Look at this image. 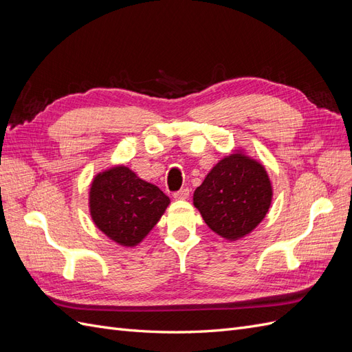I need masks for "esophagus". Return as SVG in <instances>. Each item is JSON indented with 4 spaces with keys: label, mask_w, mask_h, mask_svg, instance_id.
<instances>
[{
    "label": "esophagus",
    "mask_w": 352,
    "mask_h": 352,
    "mask_svg": "<svg viewBox=\"0 0 352 352\" xmlns=\"http://www.w3.org/2000/svg\"><path fill=\"white\" fill-rule=\"evenodd\" d=\"M189 189L188 188H184V189H180V190H177V192H175L173 194V198L175 199H188L189 198Z\"/></svg>",
    "instance_id": "34e87169"
}]
</instances>
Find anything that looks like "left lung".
Returning a JSON list of instances; mask_svg holds the SVG:
<instances>
[{"mask_svg":"<svg viewBox=\"0 0 352 352\" xmlns=\"http://www.w3.org/2000/svg\"><path fill=\"white\" fill-rule=\"evenodd\" d=\"M272 199L267 170L241 148L212 166L194 192V206L207 226L226 241L250 235L269 212Z\"/></svg>","mask_w":352,"mask_h":352,"instance_id":"left-lung-1","label":"left lung"}]
</instances>
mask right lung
Masks as SVG:
<instances>
[{
    "label": "right lung",
    "instance_id": "right-lung-1",
    "mask_svg": "<svg viewBox=\"0 0 352 352\" xmlns=\"http://www.w3.org/2000/svg\"><path fill=\"white\" fill-rule=\"evenodd\" d=\"M170 198L126 166L95 175L89 188V214L105 236L126 248L141 243L164 214Z\"/></svg>",
    "mask_w": 352,
    "mask_h": 352
}]
</instances>
